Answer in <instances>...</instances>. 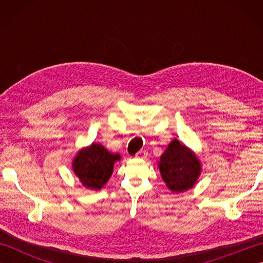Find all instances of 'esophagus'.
Returning a JSON list of instances; mask_svg holds the SVG:
<instances>
[{
  "label": "esophagus",
  "mask_w": 263,
  "mask_h": 263,
  "mask_svg": "<svg viewBox=\"0 0 263 263\" xmlns=\"http://www.w3.org/2000/svg\"><path fill=\"white\" fill-rule=\"evenodd\" d=\"M147 152L146 150H140V152H138L137 155H136V158H139V159H144L147 157Z\"/></svg>",
  "instance_id": "esophagus-1"
}]
</instances>
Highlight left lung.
Here are the masks:
<instances>
[{
  "label": "left lung",
  "instance_id": "1",
  "mask_svg": "<svg viewBox=\"0 0 263 263\" xmlns=\"http://www.w3.org/2000/svg\"><path fill=\"white\" fill-rule=\"evenodd\" d=\"M158 168L170 191L178 194L197 184L202 165L197 154L175 138L160 156Z\"/></svg>",
  "mask_w": 263,
  "mask_h": 263
}]
</instances>
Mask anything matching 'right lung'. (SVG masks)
<instances>
[{
	"label": "right lung",
	"instance_id": "obj_1",
	"mask_svg": "<svg viewBox=\"0 0 263 263\" xmlns=\"http://www.w3.org/2000/svg\"><path fill=\"white\" fill-rule=\"evenodd\" d=\"M120 160V154L110 153L102 143L92 142L77 153L72 159V170L83 186L99 191L113 174L114 164Z\"/></svg>",
	"mask_w": 263,
	"mask_h": 263
}]
</instances>
